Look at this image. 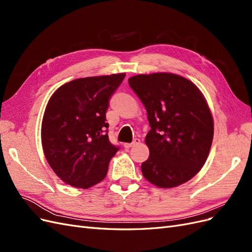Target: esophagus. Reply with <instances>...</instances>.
<instances>
[{"instance_id": "1", "label": "esophagus", "mask_w": 252, "mask_h": 252, "mask_svg": "<svg viewBox=\"0 0 252 252\" xmlns=\"http://www.w3.org/2000/svg\"><path fill=\"white\" fill-rule=\"evenodd\" d=\"M140 144V140L139 139H134L132 143H125L124 144V147L125 148H130L132 146H135V145H139Z\"/></svg>"}]
</instances>
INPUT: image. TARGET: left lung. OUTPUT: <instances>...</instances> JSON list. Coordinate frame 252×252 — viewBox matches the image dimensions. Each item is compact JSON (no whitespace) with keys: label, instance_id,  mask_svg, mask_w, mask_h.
<instances>
[{"label":"left lung","instance_id":"8db88e82","mask_svg":"<svg viewBox=\"0 0 252 252\" xmlns=\"http://www.w3.org/2000/svg\"><path fill=\"white\" fill-rule=\"evenodd\" d=\"M128 83L151 127L144 178L161 188L184 184L201 170L212 144L213 120L204 95L191 81L168 72L138 74Z\"/></svg>","mask_w":252,"mask_h":252}]
</instances>
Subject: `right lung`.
<instances>
[{"instance_id":"1","label":"right lung","mask_w":252,"mask_h":252,"mask_svg":"<svg viewBox=\"0 0 252 252\" xmlns=\"http://www.w3.org/2000/svg\"><path fill=\"white\" fill-rule=\"evenodd\" d=\"M125 73L68 82L56 90L42 121L45 158L66 184L87 189L104 180L119 147L108 139L106 111Z\"/></svg>"}]
</instances>
